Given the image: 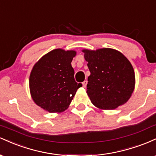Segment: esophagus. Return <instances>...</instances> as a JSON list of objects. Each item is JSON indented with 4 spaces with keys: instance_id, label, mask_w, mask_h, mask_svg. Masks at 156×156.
Returning a JSON list of instances; mask_svg holds the SVG:
<instances>
[{
    "instance_id": "1",
    "label": "esophagus",
    "mask_w": 156,
    "mask_h": 156,
    "mask_svg": "<svg viewBox=\"0 0 156 156\" xmlns=\"http://www.w3.org/2000/svg\"><path fill=\"white\" fill-rule=\"evenodd\" d=\"M82 85H83V87H84V88H86V87H87V80H84L83 83H82Z\"/></svg>"
}]
</instances>
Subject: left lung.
Returning a JSON list of instances; mask_svg holds the SVG:
<instances>
[{"mask_svg": "<svg viewBox=\"0 0 156 156\" xmlns=\"http://www.w3.org/2000/svg\"><path fill=\"white\" fill-rule=\"evenodd\" d=\"M82 51L91 73L87 92L92 104L104 110L125 104L135 87V73L128 58L112 48Z\"/></svg>", "mask_w": 156, "mask_h": 156, "instance_id": "left-lung-1", "label": "left lung"}]
</instances>
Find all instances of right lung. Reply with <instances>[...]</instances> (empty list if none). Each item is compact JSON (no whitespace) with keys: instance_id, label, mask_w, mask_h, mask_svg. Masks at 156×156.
Instances as JSON below:
<instances>
[{"instance_id":"1","label":"right lung","mask_w":156,"mask_h":156,"mask_svg":"<svg viewBox=\"0 0 156 156\" xmlns=\"http://www.w3.org/2000/svg\"><path fill=\"white\" fill-rule=\"evenodd\" d=\"M75 51L55 49L34 66L29 78L30 92L35 103L51 113L65 111L78 88L71 65Z\"/></svg>"}]
</instances>
